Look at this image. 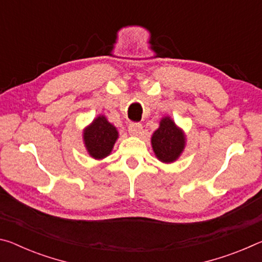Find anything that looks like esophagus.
I'll return each mask as SVG.
<instances>
[{
	"instance_id": "1",
	"label": "esophagus",
	"mask_w": 262,
	"mask_h": 262,
	"mask_svg": "<svg viewBox=\"0 0 262 262\" xmlns=\"http://www.w3.org/2000/svg\"><path fill=\"white\" fill-rule=\"evenodd\" d=\"M142 130V125L141 123H136V122H132L128 126V132L132 136H139L141 134Z\"/></svg>"
}]
</instances>
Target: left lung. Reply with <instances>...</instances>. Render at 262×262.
<instances>
[{
  "instance_id": "1",
  "label": "left lung",
  "mask_w": 262,
  "mask_h": 262,
  "mask_svg": "<svg viewBox=\"0 0 262 262\" xmlns=\"http://www.w3.org/2000/svg\"><path fill=\"white\" fill-rule=\"evenodd\" d=\"M186 143L184 132L176 126L170 117L163 118L159 122V128L154 133L151 144L154 152L163 163L177 161L184 151Z\"/></svg>"
}]
</instances>
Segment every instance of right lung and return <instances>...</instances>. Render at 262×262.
I'll use <instances>...</instances> for the list:
<instances>
[{
	"label": "right lung",
	"instance_id": "right-lung-1",
	"mask_svg": "<svg viewBox=\"0 0 262 262\" xmlns=\"http://www.w3.org/2000/svg\"><path fill=\"white\" fill-rule=\"evenodd\" d=\"M119 133L104 115L97 117L83 132V140L89 155L95 159L107 157L113 149Z\"/></svg>",
	"mask_w": 262,
	"mask_h": 262
}]
</instances>
